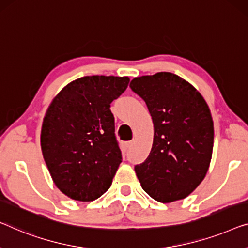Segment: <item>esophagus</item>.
Returning <instances> with one entry per match:
<instances>
[{
    "label": "esophagus",
    "mask_w": 248,
    "mask_h": 248,
    "mask_svg": "<svg viewBox=\"0 0 248 248\" xmlns=\"http://www.w3.org/2000/svg\"><path fill=\"white\" fill-rule=\"evenodd\" d=\"M132 144H133V141H128V142L125 143V148H126V149H130L131 146H132Z\"/></svg>",
    "instance_id": "obj_1"
}]
</instances>
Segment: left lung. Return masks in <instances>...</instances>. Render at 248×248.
<instances>
[{"label": "left lung", "mask_w": 248, "mask_h": 248, "mask_svg": "<svg viewBox=\"0 0 248 248\" xmlns=\"http://www.w3.org/2000/svg\"><path fill=\"white\" fill-rule=\"evenodd\" d=\"M130 87L144 100L154 125L153 144L135 172L160 202L189 196L203 180L214 146V122L200 93L171 73L136 77Z\"/></svg>", "instance_id": "obj_1"}]
</instances>
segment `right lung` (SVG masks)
Instances as JSON below:
<instances>
[{"instance_id": "add662e5", "label": "right lung", "mask_w": 248, "mask_h": 248, "mask_svg": "<svg viewBox=\"0 0 248 248\" xmlns=\"http://www.w3.org/2000/svg\"><path fill=\"white\" fill-rule=\"evenodd\" d=\"M130 78L86 76L71 81L48 107L41 150L60 191L74 200L93 202L112 185L122 152L110 103Z\"/></svg>"}]
</instances>
